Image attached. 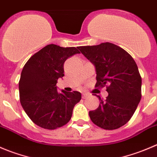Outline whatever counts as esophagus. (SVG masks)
Listing matches in <instances>:
<instances>
[{
  "instance_id": "34e87169",
  "label": "esophagus",
  "mask_w": 157,
  "mask_h": 157,
  "mask_svg": "<svg viewBox=\"0 0 157 157\" xmlns=\"http://www.w3.org/2000/svg\"><path fill=\"white\" fill-rule=\"evenodd\" d=\"M82 98L83 99H86V98H88V97H89V94H82Z\"/></svg>"
}]
</instances>
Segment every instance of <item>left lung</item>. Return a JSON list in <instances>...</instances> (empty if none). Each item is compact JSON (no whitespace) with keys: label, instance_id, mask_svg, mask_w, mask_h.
Returning <instances> with one entry per match:
<instances>
[{"label":"left lung","instance_id":"1","mask_svg":"<svg viewBox=\"0 0 157 157\" xmlns=\"http://www.w3.org/2000/svg\"><path fill=\"white\" fill-rule=\"evenodd\" d=\"M82 54L95 66V87L106 86L108 96L97 109L89 111L91 121L105 130H115L126 124L141 99V79L133 57L111 43L79 46Z\"/></svg>","mask_w":157,"mask_h":157}]
</instances>
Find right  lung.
Masks as SVG:
<instances>
[{"instance_id":"add662e5","label":"right lung","mask_w":157,"mask_h":157,"mask_svg":"<svg viewBox=\"0 0 157 157\" xmlns=\"http://www.w3.org/2000/svg\"><path fill=\"white\" fill-rule=\"evenodd\" d=\"M77 49L47 45L24 65L19 82L20 101L28 117L40 128L55 130L64 126L82 98L78 91L60 93L56 86L58 78L64 76L66 60L80 53Z\"/></svg>"}]
</instances>
